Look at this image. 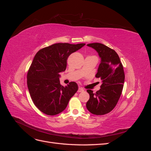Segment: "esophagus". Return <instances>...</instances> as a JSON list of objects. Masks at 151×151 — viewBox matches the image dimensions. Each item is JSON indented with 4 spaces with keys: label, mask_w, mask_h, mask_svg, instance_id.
I'll use <instances>...</instances> for the list:
<instances>
[{
    "label": "esophagus",
    "mask_w": 151,
    "mask_h": 151,
    "mask_svg": "<svg viewBox=\"0 0 151 151\" xmlns=\"http://www.w3.org/2000/svg\"><path fill=\"white\" fill-rule=\"evenodd\" d=\"M83 91H84V89L83 88H79L78 91H77V92H78V93H82V92H83Z\"/></svg>",
    "instance_id": "34e87169"
}]
</instances>
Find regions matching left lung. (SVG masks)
<instances>
[{"label":"left lung","instance_id":"left-lung-1","mask_svg":"<svg viewBox=\"0 0 151 151\" xmlns=\"http://www.w3.org/2000/svg\"><path fill=\"white\" fill-rule=\"evenodd\" d=\"M87 45L96 50L101 57L96 77L101 79L102 84L96 93L87 90L90 97L86 108L94 115H103L113 110L120 98L125 81L124 70L115 50L99 43Z\"/></svg>","mask_w":151,"mask_h":151}]
</instances>
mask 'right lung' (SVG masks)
I'll list each match as a JSON object with an SVG mask.
<instances>
[{
  "instance_id": "1",
  "label": "right lung",
  "mask_w": 151,
  "mask_h": 151,
  "mask_svg": "<svg viewBox=\"0 0 151 151\" xmlns=\"http://www.w3.org/2000/svg\"><path fill=\"white\" fill-rule=\"evenodd\" d=\"M85 45L55 43L35 55L27 74V85L32 101L44 114L53 116L62 112L78 90L75 82L62 86L59 74L65 70L70 55Z\"/></svg>"
}]
</instances>
